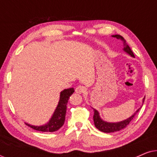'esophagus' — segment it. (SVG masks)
<instances>
[{"label": "esophagus", "instance_id": "obj_1", "mask_svg": "<svg viewBox=\"0 0 157 157\" xmlns=\"http://www.w3.org/2000/svg\"><path fill=\"white\" fill-rule=\"evenodd\" d=\"M85 91H86L85 87L83 86H78L76 87V90H75V91H76L77 94H83L84 93Z\"/></svg>", "mask_w": 157, "mask_h": 157}]
</instances>
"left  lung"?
I'll use <instances>...</instances> for the list:
<instances>
[{
    "mask_svg": "<svg viewBox=\"0 0 157 157\" xmlns=\"http://www.w3.org/2000/svg\"><path fill=\"white\" fill-rule=\"evenodd\" d=\"M112 37L117 38V39H120L123 42V45H124V48L123 50L124 51H125L126 53H128V55L131 56L132 57L134 58V55L132 51L131 50L130 47L128 46V45L126 44V40L122 37L120 35H113L111 36ZM144 99L145 97L143 98L142 103L144 104ZM141 108V106L140 108L137 109V110L135 111L133 115L131 116L130 117H128V119H126L125 120H123V121H119V122H108L103 120L101 118L99 113L98 111L96 110V109H94V125L96 128H98V130L101 131V132H104V133H111V132H118V131H120L123 128H126L127 125H128L130 123V121L133 119V118L135 117V115L138 113V111H139V109Z\"/></svg>",
    "mask_w": 157,
    "mask_h": 157,
    "instance_id": "left-lung-1",
    "label": "left lung"
}]
</instances>
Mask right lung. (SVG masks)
Segmentation results:
<instances>
[{
	"label": "right lung",
	"instance_id": "add662e5",
	"mask_svg": "<svg viewBox=\"0 0 157 157\" xmlns=\"http://www.w3.org/2000/svg\"><path fill=\"white\" fill-rule=\"evenodd\" d=\"M74 88H70V89L63 90L60 93L59 101L58 103L56 108L50 120L46 124L41 126L31 125L27 123H25V124L33 129L43 132H53L59 130L65 122L66 109H67L66 105H67L70 96L74 94Z\"/></svg>",
	"mask_w": 157,
	"mask_h": 157
}]
</instances>
